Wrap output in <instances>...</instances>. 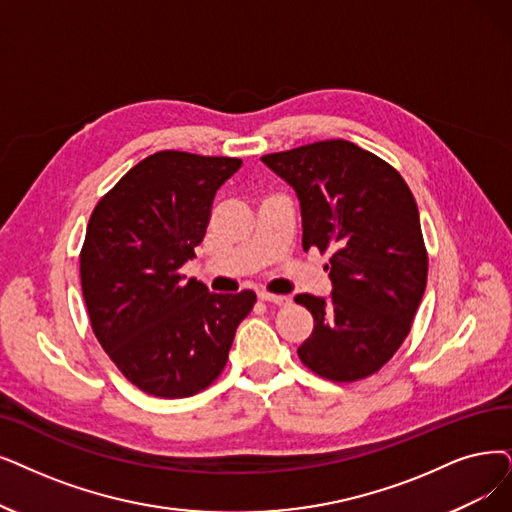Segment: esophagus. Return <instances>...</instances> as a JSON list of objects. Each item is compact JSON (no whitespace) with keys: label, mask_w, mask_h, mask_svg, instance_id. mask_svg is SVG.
Segmentation results:
<instances>
[{"label":"esophagus","mask_w":512,"mask_h":512,"mask_svg":"<svg viewBox=\"0 0 512 512\" xmlns=\"http://www.w3.org/2000/svg\"><path fill=\"white\" fill-rule=\"evenodd\" d=\"M258 298L262 302H273V304H288V296H279V294H271V292H260Z\"/></svg>","instance_id":"esophagus-1"}]
</instances>
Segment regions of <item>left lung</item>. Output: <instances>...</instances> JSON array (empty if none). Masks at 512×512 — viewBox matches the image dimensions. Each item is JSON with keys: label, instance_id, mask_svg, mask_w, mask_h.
Masks as SVG:
<instances>
[{"label": "left lung", "instance_id": "1", "mask_svg": "<svg viewBox=\"0 0 512 512\" xmlns=\"http://www.w3.org/2000/svg\"><path fill=\"white\" fill-rule=\"evenodd\" d=\"M262 161L294 187L302 248L330 252L332 296L298 294L313 334L300 361L332 382L376 374L412 330L428 256L416 199L401 174L349 140H319Z\"/></svg>", "mask_w": 512, "mask_h": 512}]
</instances>
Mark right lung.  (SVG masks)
<instances>
[{"label": "right lung", "instance_id": "right-lung-1", "mask_svg": "<svg viewBox=\"0 0 512 512\" xmlns=\"http://www.w3.org/2000/svg\"><path fill=\"white\" fill-rule=\"evenodd\" d=\"M237 157L159 151L121 176L90 216L79 277L94 336L140 391L191 397L224 370L256 294H212L182 275Z\"/></svg>", "mask_w": 512, "mask_h": 512}]
</instances>
